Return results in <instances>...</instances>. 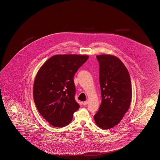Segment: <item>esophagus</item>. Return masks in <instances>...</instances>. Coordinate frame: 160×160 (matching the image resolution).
Returning <instances> with one entry per match:
<instances>
[{"label":"esophagus","instance_id":"obj_1","mask_svg":"<svg viewBox=\"0 0 160 160\" xmlns=\"http://www.w3.org/2000/svg\"><path fill=\"white\" fill-rule=\"evenodd\" d=\"M87 104H88V101H86L83 102V105L86 106L87 105Z\"/></svg>","mask_w":160,"mask_h":160}]
</instances>
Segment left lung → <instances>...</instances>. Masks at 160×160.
Wrapping results in <instances>:
<instances>
[{"label": "left lung", "mask_w": 160, "mask_h": 160, "mask_svg": "<svg viewBox=\"0 0 160 160\" xmlns=\"http://www.w3.org/2000/svg\"><path fill=\"white\" fill-rule=\"evenodd\" d=\"M102 102L94 120L102 129L118 124L128 110L132 98L128 71L121 60L110 55H97Z\"/></svg>", "instance_id": "obj_1"}]
</instances>
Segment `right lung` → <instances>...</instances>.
Masks as SVG:
<instances>
[{
  "label": "right lung",
  "instance_id": "add662e5",
  "mask_svg": "<svg viewBox=\"0 0 160 160\" xmlns=\"http://www.w3.org/2000/svg\"><path fill=\"white\" fill-rule=\"evenodd\" d=\"M87 55H56L43 64L33 84V99L41 116L51 125L63 127L72 120L80 105L74 96V74Z\"/></svg>",
  "mask_w": 160,
  "mask_h": 160
}]
</instances>
